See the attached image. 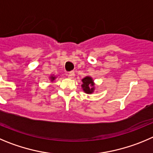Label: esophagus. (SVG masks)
<instances>
[{"mask_svg":"<svg viewBox=\"0 0 153 153\" xmlns=\"http://www.w3.org/2000/svg\"><path fill=\"white\" fill-rule=\"evenodd\" d=\"M75 72L74 71H71V72H69V73L68 74V78H71V79H72V78H74V77H75Z\"/></svg>","mask_w":153,"mask_h":153,"instance_id":"1","label":"esophagus"}]
</instances>
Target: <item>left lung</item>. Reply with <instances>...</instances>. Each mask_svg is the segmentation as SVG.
Segmentation results:
<instances>
[{"label": "left lung", "instance_id": "8db88e82", "mask_svg": "<svg viewBox=\"0 0 153 153\" xmlns=\"http://www.w3.org/2000/svg\"><path fill=\"white\" fill-rule=\"evenodd\" d=\"M82 88L86 94H92L94 91V83L91 77L86 76L82 80Z\"/></svg>", "mask_w": 153, "mask_h": 153}]
</instances>
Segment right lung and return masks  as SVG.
Here are the masks:
<instances>
[{"label":"right lung","instance_id":"1","mask_svg":"<svg viewBox=\"0 0 153 153\" xmlns=\"http://www.w3.org/2000/svg\"><path fill=\"white\" fill-rule=\"evenodd\" d=\"M56 78V76H54V75H51V76H50V81H51V82H53V81H54Z\"/></svg>","mask_w":153,"mask_h":153}]
</instances>
